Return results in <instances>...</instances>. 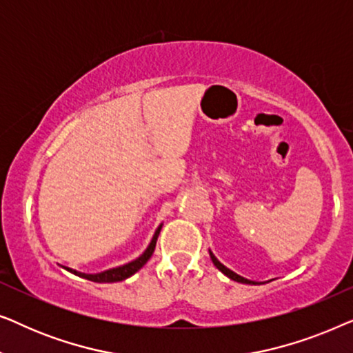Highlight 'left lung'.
<instances>
[{"label":"left lung","instance_id":"8db88e82","mask_svg":"<svg viewBox=\"0 0 353 353\" xmlns=\"http://www.w3.org/2000/svg\"><path fill=\"white\" fill-rule=\"evenodd\" d=\"M210 259H212V262H214V265H215V267H216V268H219L221 273H225V274H226V276H228L230 279H233V281H238V283H244V284H257V283H255V281H250V279H245V278H243V276H239V274H236L234 272H231V270H230V268H226L223 263H220V262H219V260H216V257H215V255H214V254H212V252H210Z\"/></svg>","mask_w":353,"mask_h":353}]
</instances>
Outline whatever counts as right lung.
Wrapping results in <instances>:
<instances>
[{
	"label": "right lung",
	"instance_id": "obj_1",
	"mask_svg": "<svg viewBox=\"0 0 353 353\" xmlns=\"http://www.w3.org/2000/svg\"><path fill=\"white\" fill-rule=\"evenodd\" d=\"M161 230H162V225L156 230V233H154V238L151 241V244L148 245V249L144 250V252L139 255L137 260H133V262H130L127 265H122V267L105 270V272H101V273H96V274L80 273V272H75V270H72V268H65V270H69L70 273L77 274V276L90 279V281H94V283H117V281H123V279H127V278L132 276V274L137 273L139 268H143V265L146 263L149 259H151L154 249H156V243H157V238H159V233H161Z\"/></svg>",
	"mask_w": 353,
	"mask_h": 353
}]
</instances>
